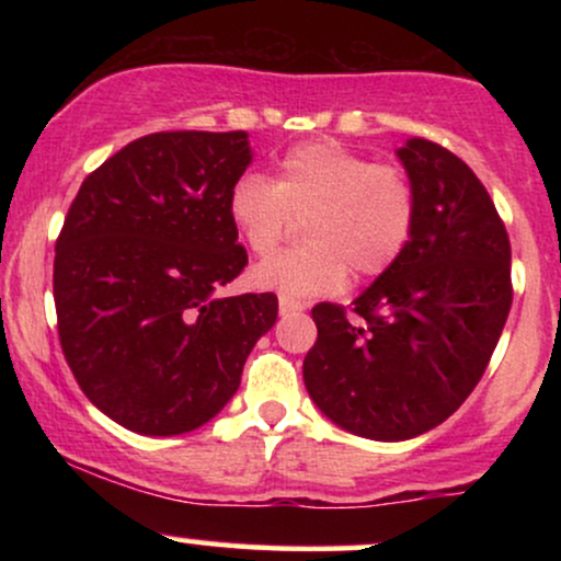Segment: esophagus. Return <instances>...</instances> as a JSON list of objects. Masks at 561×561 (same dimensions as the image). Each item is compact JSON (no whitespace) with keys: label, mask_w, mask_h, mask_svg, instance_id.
I'll return each instance as SVG.
<instances>
[{"label":"esophagus","mask_w":561,"mask_h":561,"mask_svg":"<svg viewBox=\"0 0 561 561\" xmlns=\"http://www.w3.org/2000/svg\"><path fill=\"white\" fill-rule=\"evenodd\" d=\"M302 302L298 300H287V298H279V313L282 317H293V313H300L302 311Z\"/></svg>","instance_id":"1"}]
</instances>
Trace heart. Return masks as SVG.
Returning a JSON list of instances; mask_svg holds the SVG:
<instances>
[{
  "label": "heart",
  "mask_w": 561,
  "mask_h": 561,
  "mask_svg": "<svg viewBox=\"0 0 561 561\" xmlns=\"http://www.w3.org/2000/svg\"><path fill=\"white\" fill-rule=\"evenodd\" d=\"M416 190L405 169L371 163L332 139L293 147L276 179L244 173L227 197V214L250 253L272 255L302 224L308 244L274 255L250 282L279 298L337 293L347 274H385L403 255L416 227Z\"/></svg>",
  "instance_id": "heart-1"
}]
</instances>
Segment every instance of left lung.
Segmentation results:
<instances>
[{
    "mask_svg": "<svg viewBox=\"0 0 561 561\" xmlns=\"http://www.w3.org/2000/svg\"><path fill=\"white\" fill-rule=\"evenodd\" d=\"M398 160L416 190L403 255L345 308H313L302 362L327 420L398 443L446 422L480 382L512 308V248L491 195L446 147L409 139Z\"/></svg>",
    "mask_w": 561,
    "mask_h": 561,
    "instance_id": "1",
    "label": "left lung"
}]
</instances>
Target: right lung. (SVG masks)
<instances>
[{
    "label": "right lung",
    "mask_w": 561,
    "mask_h": 561,
    "mask_svg": "<svg viewBox=\"0 0 561 561\" xmlns=\"http://www.w3.org/2000/svg\"><path fill=\"white\" fill-rule=\"evenodd\" d=\"M248 131H160L83 179L55 244L66 362L102 414L139 435L203 427L231 401L276 295L218 298L248 253L227 197Z\"/></svg>",
    "instance_id": "1"
}]
</instances>
